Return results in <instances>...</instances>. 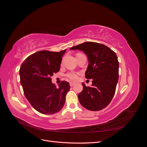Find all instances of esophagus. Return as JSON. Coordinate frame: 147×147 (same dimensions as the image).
I'll use <instances>...</instances> for the list:
<instances>
[{"instance_id":"34e87169","label":"esophagus","mask_w":147,"mask_h":147,"mask_svg":"<svg viewBox=\"0 0 147 147\" xmlns=\"http://www.w3.org/2000/svg\"><path fill=\"white\" fill-rule=\"evenodd\" d=\"M74 85H75V83H73V82H70V86L71 87L74 86Z\"/></svg>"}]
</instances>
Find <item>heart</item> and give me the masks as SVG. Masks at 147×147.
Wrapping results in <instances>:
<instances>
[{
    "instance_id": "heart-1",
    "label": "heart",
    "mask_w": 147,
    "mask_h": 147,
    "mask_svg": "<svg viewBox=\"0 0 147 147\" xmlns=\"http://www.w3.org/2000/svg\"><path fill=\"white\" fill-rule=\"evenodd\" d=\"M67 77L69 78L72 80H73V81L77 80L78 79V75L76 73H74V72L69 73L67 75Z\"/></svg>"
}]
</instances>
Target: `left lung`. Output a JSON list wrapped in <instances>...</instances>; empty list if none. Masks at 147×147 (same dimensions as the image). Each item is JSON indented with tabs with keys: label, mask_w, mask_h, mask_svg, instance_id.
Here are the masks:
<instances>
[{
	"label": "left lung",
	"mask_w": 147,
	"mask_h": 147,
	"mask_svg": "<svg viewBox=\"0 0 147 147\" xmlns=\"http://www.w3.org/2000/svg\"><path fill=\"white\" fill-rule=\"evenodd\" d=\"M83 51L87 56V79L91 86H83L78 95L80 103L88 110L98 111L105 108L113 99L119 77V63L116 53L103 44L88 42L70 48Z\"/></svg>",
	"instance_id": "8db88e82"
}]
</instances>
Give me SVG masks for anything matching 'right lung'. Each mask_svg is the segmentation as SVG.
<instances>
[{
    "mask_svg": "<svg viewBox=\"0 0 147 147\" xmlns=\"http://www.w3.org/2000/svg\"><path fill=\"white\" fill-rule=\"evenodd\" d=\"M65 51H38L26 58L20 67V83L24 94L33 108L42 114H55L65 104L69 83L63 81L57 88L52 83L51 77L59 70Z\"/></svg>",
    "mask_w": 147,
    "mask_h": 147,
    "instance_id": "1",
    "label": "right lung"
}]
</instances>
